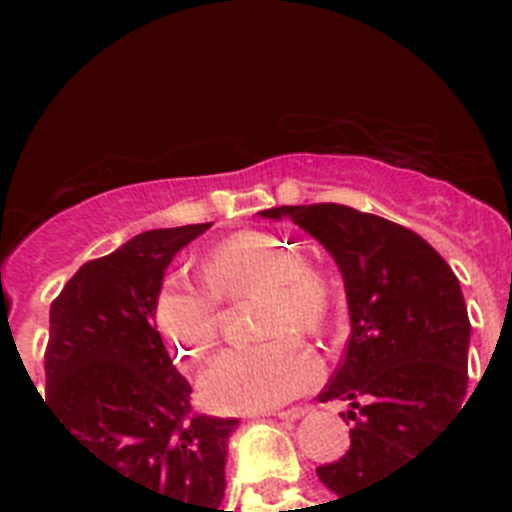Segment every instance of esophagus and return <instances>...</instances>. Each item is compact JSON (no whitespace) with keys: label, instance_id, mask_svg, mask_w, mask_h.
Returning <instances> with one entry per match:
<instances>
[{"label":"esophagus","instance_id":"esophagus-1","mask_svg":"<svg viewBox=\"0 0 512 512\" xmlns=\"http://www.w3.org/2000/svg\"><path fill=\"white\" fill-rule=\"evenodd\" d=\"M305 414V406H292V409H284V412H273V417H279V420H300Z\"/></svg>","mask_w":512,"mask_h":512}]
</instances>
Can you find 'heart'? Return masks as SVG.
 <instances>
[{"label":"heart","mask_w":512,"mask_h":512,"mask_svg":"<svg viewBox=\"0 0 512 512\" xmlns=\"http://www.w3.org/2000/svg\"><path fill=\"white\" fill-rule=\"evenodd\" d=\"M201 281L170 273L154 295V327L180 369L193 372L215 350L220 303L257 289V335L271 337L217 358L201 377L204 404L217 412H263L316 385L321 358L295 329L319 335L335 308V289L305 263L303 249L263 231L233 233L204 255Z\"/></svg>","instance_id":"b5f03b06"}]
</instances>
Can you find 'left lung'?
<instances>
[{
  "label": "left lung",
  "mask_w": 512,
  "mask_h": 512,
  "mask_svg": "<svg viewBox=\"0 0 512 512\" xmlns=\"http://www.w3.org/2000/svg\"><path fill=\"white\" fill-rule=\"evenodd\" d=\"M289 217L335 257L350 337L321 401H350V449L316 468L337 497L401 468L460 412L468 390L470 321L444 257L404 225L345 204L265 209ZM465 409V406H462Z\"/></svg>",
  "instance_id": "left-lung-1"
}]
</instances>
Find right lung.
<instances>
[{
	"label": "right lung",
	"instance_id": "right-lung-1",
	"mask_svg": "<svg viewBox=\"0 0 512 512\" xmlns=\"http://www.w3.org/2000/svg\"><path fill=\"white\" fill-rule=\"evenodd\" d=\"M207 228H156L84 263L52 300L44 350V401L63 430L98 465L175 512H233L220 502L239 420L193 412L191 385L154 327L167 265Z\"/></svg>",
	"mask_w": 512,
	"mask_h": 512
}]
</instances>
